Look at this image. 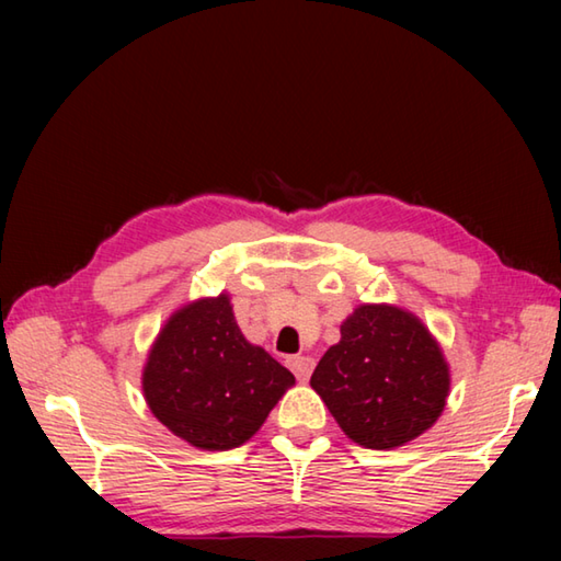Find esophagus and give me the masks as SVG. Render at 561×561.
I'll return each mask as SVG.
<instances>
[{"mask_svg":"<svg viewBox=\"0 0 561 561\" xmlns=\"http://www.w3.org/2000/svg\"><path fill=\"white\" fill-rule=\"evenodd\" d=\"M286 366L291 368V373L298 377V380L306 382L316 363H312V358H308V356H291V358H286Z\"/></svg>","mask_w":561,"mask_h":561,"instance_id":"obj_1","label":"esophagus"}]
</instances>
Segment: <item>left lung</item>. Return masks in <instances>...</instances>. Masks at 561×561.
Wrapping results in <instances>:
<instances>
[{
  "label": "left lung",
  "instance_id": "obj_1",
  "mask_svg": "<svg viewBox=\"0 0 561 561\" xmlns=\"http://www.w3.org/2000/svg\"><path fill=\"white\" fill-rule=\"evenodd\" d=\"M344 433L368 449H392L437 421L449 370L419 318L392 306H360L342 324L310 377Z\"/></svg>",
  "mask_w": 561,
  "mask_h": 561
}]
</instances>
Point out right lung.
Returning <instances> with one entry per match:
<instances>
[{
  "mask_svg": "<svg viewBox=\"0 0 561 561\" xmlns=\"http://www.w3.org/2000/svg\"><path fill=\"white\" fill-rule=\"evenodd\" d=\"M291 385L289 370L245 342L225 294L176 310L142 370L154 419L210 451L251 439Z\"/></svg>",
  "mask_w": 561,
  "mask_h": 561,
  "instance_id": "right-lung-1",
  "label": "right lung"
}]
</instances>
